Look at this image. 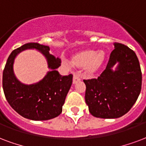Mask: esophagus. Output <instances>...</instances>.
Masks as SVG:
<instances>
[{
    "instance_id": "34e87169",
    "label": "esophagus",
    "mask_w": 146,
    "mask_h": 146,
    "mask_svg": "<svg viewBox=\"0 0 146 146\" xmlns=\"http://www.w3.org/2000/svg\"><path fill=\"white\" fill-rule=\"evenodd\" d=\"M81 80V78L78 74H74V76H73V83L74 84H76L78 82H79Z\"/></svg>"
}]
</instances>
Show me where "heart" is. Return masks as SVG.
Wrapping results in <instances>:
<instances>
[{
    "label": "heart",
    "instance_id": "heart-1",
    "mask_svg": "<svg viewBox=\"0 0 146 146\" xmlns=\"http://www.w3.org/2000/svg\"><path fill=\"white\" fill-rule=\"evenodd\" d=\"M105 58V53L102 51L86 50L74 55L73 63L79 67L87 66L88 70L91 72L96 71L102 64Z\"/></svg>",
    "mask_w": 146,
    "mask_h": 146
}]
</instances>
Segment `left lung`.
<instances>
[{"mask_svg": "<svg viewBox=\"0 0 146 146\" xmlns=\"http://www.w3.org/2000/svg\"><path fill=\"white\" fill-rule=\"evenodd\" d=\"M106 68L97 78L83 80L86 85L85 102L93 116L117 119L133 106L141 92L142 72L131 49L115 43ZM118 62L115 71L111 68Z\"/></svg>", "mask_w": 146, "mask_h": 146, "instance_id": "8db88e82", "label": "left lung"}]
</instances>
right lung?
<instances>
[{
  "instance_id": "add662e5",
  "label": "right lung",
  "mask_w": 146,
  "mask_h": 146,
  "mask_svg": "<svg viewBox=\"0 0 146 146\" xmlns=\"http://www.w3.org/2000/svg\"><path fill=\"white\" fill-rule=\"evenodd\" d=\"M27 48H35L46 57L48 67L52 69L40 82L27 86L16 78L13 71L15 57ZM48 46L38 43H27L12 51L3 72V89L9 105L24 118L44 121L54 119L62 111L66 95L72 84V74L61 76L56 71L61 59L49 53Z\"/></svg>"
}]
</instances>
